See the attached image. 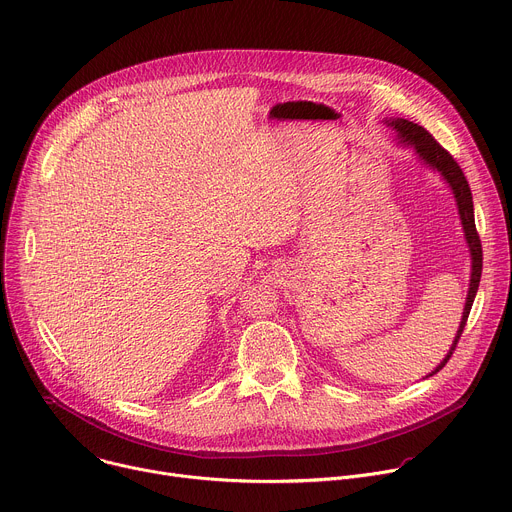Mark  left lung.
<instances>
[{"instance_id": "obj_1", "label": "left lung", "mask_w": 512, "mask_h": 512, "mask_svg": "<svg viewBox=\"0 0 512 512\" xmlns=\"http://www.w3.org/2000/svg\"><path fill=\"white\" fill-rule=\"evenodd\" d=\"M385 123L389 127H393L397 131V139L407 145V148H413L415 154L419 156V160L429 166L431 170L440 172L442 178L448 182V186L454 192L456 204H458V214H460V221H462V229H464V237L470 249V257H472V271H470V287H468V298H466V306L462 312V322L458 328V334L452 342L450 352L446 354V358L437 364L435 371H431L427 377H433L435 373H440L446 362L450 360V356L456 350V344L464 332L466 320L470 316L474 298H476V291L480 285V275H482V245H480V237L476 233V223H474V202H472V192L468 186V180L462 172V168L458 166V162L452 158V154L448 150H444L440 143H437L431 133L427 129H423L421 125L407 121V119H385Z\"/></svg>"}]
</instances>
